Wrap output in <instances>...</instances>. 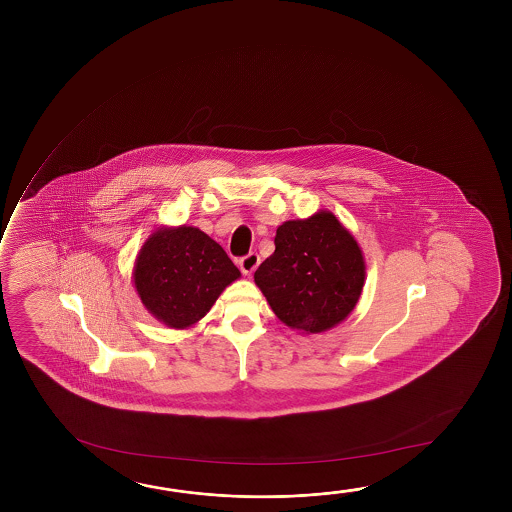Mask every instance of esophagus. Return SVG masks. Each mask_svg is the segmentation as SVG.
Masks as SVG:
<instances>
[{
    "label": "esophagus",
    "instance_id": "obj_1",
    "mask_svg": "<svg viewBox=\"0 0 512 512\" xmlns=\"http://www.w3.org/2000/svg\"><path fill=\"white\" fill-rule=\"evenodd\" d=\"M260 257L257 253H248L246 257L239 260V268L243 271V275L250 277L255 269L259 268Z\"/></svg>",
    "mask_w": 512,
    "mask_h": 512
}]
</instances>
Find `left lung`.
Segmentation results:
<instances>
[{"instance_id":"1","label":"left lung","mask_w":512,"mask_h":512,"mask_svg":"<svg viewBox=\"0 0 512 512\" xmlns=\"http://www.w3.org/2000/svg\"><path fill=\"white\" fill-rule=\"evenodd\" d=\"M253 278L282 323L321 334L343 323L359 303L366 260L334 212L318 210L277 228L275 252Z\"/></svg>"}]
</instances>
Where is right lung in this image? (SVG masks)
<instances>
[{
  "label": "right lung",
  "mask_w": 512,
  "mask_h": 512,
  "mask_svg": "<svg viewBox=\"0 0 512 512\" xmlns=\"http://www.w3.org/2000/svg\"><path fill=\"white\" fill-rule=\"evenodd\" d=\"M237 278L241 271L225 250L200 228L187 225L157 228L137 253L132 273L144 309L176 330L205 318Z\"/></svg>",
  "instance_id": "obj_1"
}]
</instances>
